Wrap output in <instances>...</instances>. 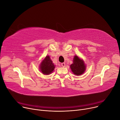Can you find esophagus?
Instances as JSON below:
<instances>
[{
    "label": "esophagus",
    "instance_id": "34e87169",
    "mask_svg": "<svg viewBox=\"0 0 120 120\" xmlns=\"http://www.w3.org/2000/svg\"><path fill=\"white\" fill-rule=\"evenodd\" d=\"M61 66L63 67H65V64L64 63H63L61 64Z\"/></svg>",
    "mask_w": 120,
    "mask_h": 120
}]
</instances>
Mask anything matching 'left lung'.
<instances>
[{"label":"left lung","mask_w":120,"mask_h":120,"mask_svg":"<svg viewBox=\"0 0 120 120\" xmlns=\"http://www.w3.org/2000/svg\"><path fill=\"white\" fill-rule=\"evenodd\" d=\"M70 68L75 75H80L84 72L86 66L82 60H81L77 56H75L73 59V63L70 65Z\"/></svg>","instance_id":"obj_1"}]
</instances>
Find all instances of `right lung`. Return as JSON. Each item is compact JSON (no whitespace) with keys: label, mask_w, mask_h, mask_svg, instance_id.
I'll list each match as a JSON object with an SVG mask.
<instances>
[{"label":"right lung","mask_w":120,"mask_h":120,"mask_svg":"<svg viewBox=\"0 0 120 120\" xmlns=\"http://www.w3.org/2000/svg\"><path fill=\"white\" fill-rule=\"evenodd\" d=\"M55 68V65L50 58V56H47L41 63L40 69L43 74L48 75L54 71Z\"/></svg>","instance_id":"1"}]
</instances>
